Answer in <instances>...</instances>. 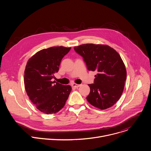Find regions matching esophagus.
Segmentation results:
<instances>
[{"label": "esophagus", "instance_id": "esophagus-1", "mask_svg": "<svg viewBox=\"0 0 151 151\" xmlns=\"http://www.w3.org/2000/svg\"><path fill=\"white\" fill-rule=\"evenodd\" d=\"M81 85H80V84H76V83H73L72 84V87H75V88H78V87H80Z\"/></svg>", "mask_w": 151, "mask_h": 151}]
</instances>
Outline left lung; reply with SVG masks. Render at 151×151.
<instances>
[{
  "label": "left lung",
  "instance_id": "left-lung-1",
  "mask_svg": "<svg viewBox=\"0 0 151 151\" xmlns=\"http://www.w3.org/2000/svg\"><path fill=\"white\" fill-rule=\"evenodd\" d=\"M83 57L88 70L95 71L94 83L88 84L90 93L87 101L104 110L112 107L121 97L125 85L127 72L119 54L105 45L83 44L74 47Z\"/></svg>",
  "mask_w": 151,
  "mask_h": 151
}]
</instances>
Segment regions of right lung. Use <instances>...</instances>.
<instances>
[{
	"label": "right lung",
	"mask_w": 151,
	"mask_h": 151,
	"mask_svg": "<svg viewBox=\"0 0 151 151\" xmlns=\"http://www.w3.org/2000/svg\"><path fill=\"white\" fill-rule=\"evenodd\" d=\"M71 48L54 47L42 50L27 61L24 71V85L27 96L40 112L55 114L65 105L72 90L70 85L55 81L62 58Z\"/></svg>",
	"instance_id": "1"
}]
</instances>
